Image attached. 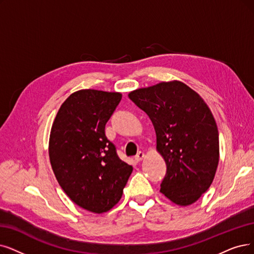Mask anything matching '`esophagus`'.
I'll use <instances>...</instances> for the list:
<instances>
[{"label":"esophagus","mask_w":254,"mask_h":254,"mask_svg":"<svg viewBox=\"0 0 254 254\" xmlns=\"http://www.w3.org/2000/svg\"><path fill=\"white\" fill-rule=\"evenodd\" d=\"M144 157H145V153H144V152L139 151L138 153L134 156V159H135V161H136V162H139V161L143 160V158H144Z\"/></svg>","instance_id":"34e87169"}]
</instances>
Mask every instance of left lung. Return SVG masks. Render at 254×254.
Listing matches in <instances>:
<instances>
[{"instance_id":"1","label":"left lung","mask_w":254,"mask_h":254,"mask_svg":"<svg viewBox=\"0 0 254 254\" xmlns=\"http://www.w3.org/2000/svg\"><path fill=\"white\" fill-rule=\"evenodd\" d=\"M128 96L154 126L156 149L167 164L160 191L178 205L192 204L210 187L219 164V132L210 109L176 80Z\"/></svg>"}]
</instances>
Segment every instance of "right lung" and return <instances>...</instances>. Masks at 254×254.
<instances>
[{
    "label": "right lung",
    "mask_w": 254,
    "mask_h": 254,
    "mask_svg": "<svg viewBox=\"0 0 254 254\" xmlns=\"http://www.w3.org/2000/svg\"><path fill=\"white\" fill-rule=\"evenodd\" d=\"M121 99L120 93L78 90L60 106L51 129L49 156L59 186L77 205L96 214L118 203L133 170L105 135Z\"/></svg>",
    "instance_id": "1"
}]
</instances>
